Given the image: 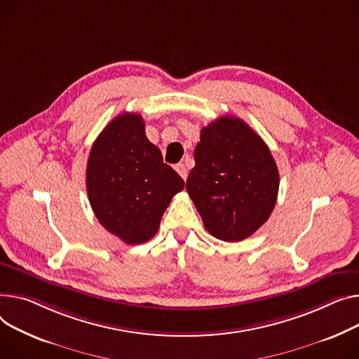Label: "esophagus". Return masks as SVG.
<instances>
[{
  "mask_svg": "<svg viewBox=\"0 0 359 359\" xmlns=\"http://www.w3.org/2000/svg\"><path fill=\"white\" fill-rule=\"evenodd\" d=\"M176 172L182 176V179L183 180H186L187 179V167H186V164H183V163H179V164H176Z\"/></svg>",
  "mask_w": 359,
  "mask_h": 359,
  "instance_id": "obj_1",
  "label": "esophagus"
}]
</instances>
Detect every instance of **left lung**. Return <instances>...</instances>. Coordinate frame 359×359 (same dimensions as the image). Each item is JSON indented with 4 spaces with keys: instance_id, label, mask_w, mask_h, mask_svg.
Here are the masks:
<instances>
[{
    "instance_id": "obj_1",
    "label": "left lung",
    "mask_w": 359,
    "mask_h": 359,
    "mask_svg": "<svg viewBox=\"0 0 359 359\" xmlns=\"http://www.w3.org/2000/svg\"><path fill=\"white\" fill-rule=\"evenodd\" d=\"M186 190L206 231L243 241L264 224L278 194V170L267 144L247 123L221 116L201 131Z\"/></svg>"
}]
</instances>
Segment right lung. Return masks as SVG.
Returning <instances> with one entry per match:
<instances>
[{
    "instance_id": "1",
    "label": "right lung",
    "mask_w": 359,
    "mask_h": 359,
    "mask_svg": "<svg viewBox=\"0 0 359 359\" xmlns=\"http://www.w3.org/2000/svg\"><path fill=\"white\" fill-rule=\"evenodd\" d=\"M183 187V179L149 141L141 115L115 116L95 140L86 165L89 203L101 225L126 244L151 240Z\"/></svg>"
}]
</instances>
